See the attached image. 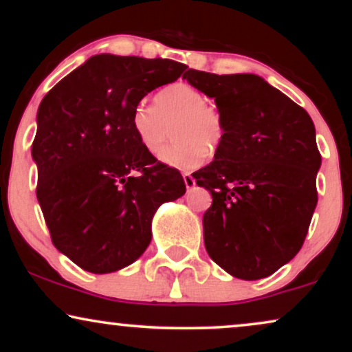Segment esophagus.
Returning a JSON list of instances; mask_svg holds the SVG:
<instances>
[{
  "mask_svg": "<svg viewBox=\"0 0 352 352\" xmlns=\"http://www.w3.org/2000/svg\"><path fill=\"white\" fill-rule=\"evenodd\" d=\"M182 179H184V184H186L187 189H190V187H194V186H195V179H194V176L189 175V173H184V175H182Z\"/></svg>",
  "mask_w": 352,
  "mask_h": 352,
  "instance_id": "obj_1",
  "label": "esophagus"
}]
</instances>
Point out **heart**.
Instances as JSON below:
<instances>
[{
  "instance_id": "b5f03b06",
  "label": "heart",
  "mask_w": 352,
  "mask_h": 352,
  "mask_svg": "<svg viewBox=\"0 0 352 352\" xmlns=\"http://www.w3.org/2000/svg\"><path fill=\"white\" fill-rule=\"evenodd\" d=\"M131 124L144 148L157 153L165 146L168 126L175 139L160 158L168 165L192 170L199 166L206 152H214L223 142L224 120L199 89L176 83L158 91L153 105L139 102L133 109Z\"/></svg>"
}]
</instances>
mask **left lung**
Wrapping results in <instances>:
<instances>
[{
  "instance_id": "obj_1",
  "label": "left lung",
  "mask_w": 352,
  "mask_h": 352,
  "mask_svg": "<svg viewBox=\"0 0 352 352\" xmlns=\"http://www.w3.org/2000/svg\"><path fill=\"white\" fill-rule=\"evenodd\" d=\"M182 78L214 98L224 120L214 160L194 173L213 197L204 214L206 252L237 278L271 276L301 250L317 205L314 123L258 75L189 69Z\"/></svg>"
}]
</instances>
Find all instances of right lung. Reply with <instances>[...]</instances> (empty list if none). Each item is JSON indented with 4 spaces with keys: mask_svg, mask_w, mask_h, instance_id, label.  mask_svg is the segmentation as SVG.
<instances>
[{
    "mask_svg": "<svg viewBox=\"0 0 352 352\" xmlns=\"http://www.w3.org/2000/svg\"><path fill=\"white\" fill-rule=\"evenodd\" d=\"M186 69L170 59L99 54L43 98L32 144L36 197L54 247L85 271L115 272L136 261L158 206L184 195L181 173L144 148L131 113Z\"/></svg>",
    "mask_w": 352,
    "mask_h": 352,
    "instance_id": "right-lung-1",
    "label": "right lung"
}]
</instances>
